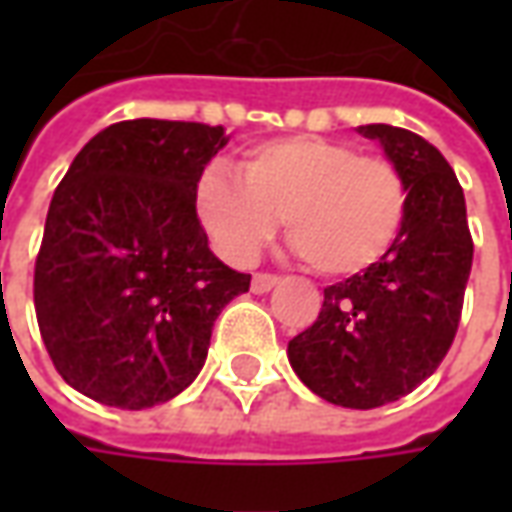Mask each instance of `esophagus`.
I'll use <instances>...</instances> for the list:
<instances>
[{
  "label": "esophagus",
  "mask_w": 512,
  "mask_h": 512,
  "mask_svg": "<svg viewBox=\"0 0 512 512\" xmlns=\"http://www.w3.org/2000/svg\"><path fill=\"white\" fill-rule=\"evenodd\" d=\"M279 277L274 274H255L252 277V293H268L271 288H277Z\"/></svg>",
  "instance_id": "esophagus-1"
}]
</instances>
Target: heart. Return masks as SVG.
<instances>
[{
    "mask_svg": "<svg viewBox=\"0 0 512 512\" xmlns=\"http://www.w3.org/2000/svg\"><path fill=\"white\" fill-rule=\"evenodd\" d=\"M403 172L348 142L290 136L249 147L238 178L211 167L197 183V216L224 260L246 266L285 219L290 244L326 277H354L403 230Z\"/></svg>",
    "mask_w": 512,
    "mask_h": 512,
    "instance_id": "heart-1",
    "label": "heart"
}]
</instances>
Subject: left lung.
I'll list each match as a JSON object with an SVG mask.
<instances>
[{"mask_svg": "<svg viewBox=\"0 0 512 512\" xmlns=\"http://www.w3.org/2000/svg\"><path fill=\"white\" fill-rule=\"evenodd\" d=\"M356 131L403 172L406 222L376 266L323 288L321 315L290 340L288 359L334 406L378 408L417 389L450 351L474 246L461 183L428 139L386 123Z\"/></svg>", "mask_w": 512, "mask_h": 512, "instance_id": "8db88e82", "label": "left lung"}]
</instances>
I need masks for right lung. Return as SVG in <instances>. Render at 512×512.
Wrapping results in <instances>:
<instances>
[{"label":"right lung","instance_id":"right-lung-1","mask_svg":"<svg viewBox=\"0 0 512 512\" xmlns=\"http://www.w3.org/2000/svg\"><path fill=\"white\" fill-rule=\"evenodd\" d=\"M222 126L123 120L79 150L54 191L35 263L51 362L104 406L167 403L200 376L213 321L249 290L197 219Z\"/></svg>","mask_w":512,"mask_h":512}]
</instances>
